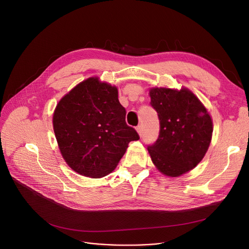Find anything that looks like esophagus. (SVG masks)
I'll return each instance as SVG.
<instances>
[{
    "label": "esophagus",
    "instance_id": "obj_1",
    "mask_svg": "<svg viewBox=\"0 0 249 249\" xmlns=\"http://www.w3.org/2000/svg\"><path fill=\"white\" fill-rule=\"evenodd\" d=\"M136 131H137V133L139 134V136L141 137V136H142V133H143V127H142L141 125L137 126V127H136Z\"/></svg>",
    "mask_w": 249,
    "mask_h": 249
}]
</instances>
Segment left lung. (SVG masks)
Here are the masks:
<instances>
[{"mask_svg": "<svg viewBox=\"0 0 249 249\" xmlns=\"http://www.w3.org/2000/svg\"><path fill=\"white\" fill-rule=\"evenodd\" d=\"M151 106L159 114V139L148 153L158 171L168 178L185 175L204 159L212 140L213 120L191 89L150 88Z\"/></svg>", "mask_w": 249, "mask_h": 249, "instance_id": "obj_1", "label": "left lung"}]
</instances>
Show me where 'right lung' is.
Wrapping results in <instances>:
<instances>
[{
    "instance_id": "right-lung-1",
    "label": "right lung",
    "mask_w": 249,
    "mask_h": 249,
    "mask_svg": "<svg viewBox=\"0 0 249 249\" xmlns=\"http://www.w3.org/2000/svg\"><path fill=\"white\" fill-rule=\"evenodd\" d=\"M118 88L98 76L77 84L57 103L52 116L60 154L78 175L100 178L119 163L139 136L125 122Z\"/></svg>"
}]
</instances>
